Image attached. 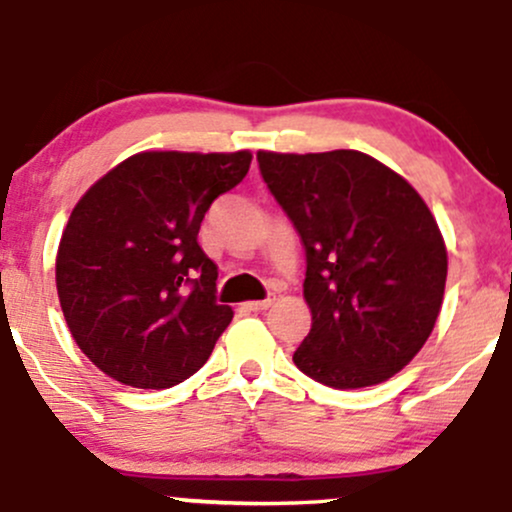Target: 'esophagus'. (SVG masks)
Wrapping results in <instances>:
<instances>
[{"mask_svg": "<svg viewBox=\"0 0 512 512\" xmlns=\"http://www.w3.org/2000/svg\"><path fill=\"white\" fill-rule=\"evenodd\" d=\"M274 301H276V298H274V296L264 298V301H250V303H248V308H250V310H255V313H262V310L272 308V305H274Z\"/></svg>", "mask_w": 512, "mask_h": 512, "instance_id": "obj_1", "label": "esophagus"}]
</instances>
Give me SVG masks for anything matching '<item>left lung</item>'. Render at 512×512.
<instances>
[{"instance_id": "8db88e82", "label": "left lung", "mask_w": 512, "mask_h": 512, "mask_svg": "<svg viewBox=\"0 0 512 512\" xmlns=\"http://www.w3.org/2000/svg\"><path fill=\"white\" fill-rule=\"evenodd\" d=\"M257 161L305 248L313 325L293 363L334 390L385 383L419 354L443 308L448 248L436 216L363 151H257Z\"/></svg>"}]
</instances>
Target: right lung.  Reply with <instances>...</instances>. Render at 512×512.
<instances>
[{
	"label": "right lung",
	"mask_w": 512,
	"mask_h": 512,
	"mask_svg": "<svg viewBox=\"0 0 512 512\" xmlns=\"http://www.w3.org/2000/svg\"><path fill=\"white\" fill-rule=\"evenodd\" d=\"M231 154L142 151L76 202L55 260L74 342L117 383L163 390L197 373L233 320L197 233L211 202L245 178Z\"/></svg>",
	"instance_id": "right-lung-1"
}]
</instances>
